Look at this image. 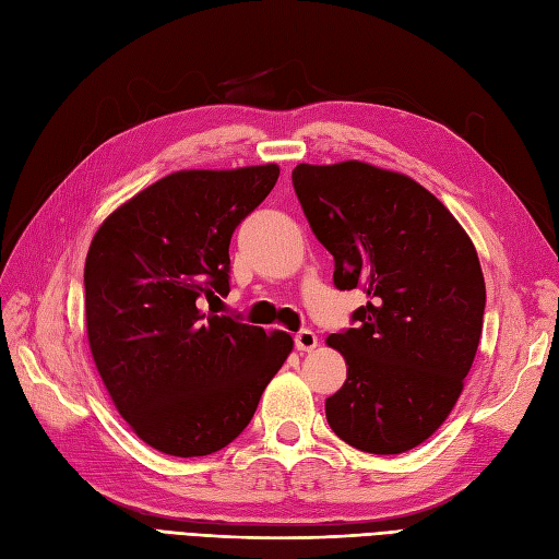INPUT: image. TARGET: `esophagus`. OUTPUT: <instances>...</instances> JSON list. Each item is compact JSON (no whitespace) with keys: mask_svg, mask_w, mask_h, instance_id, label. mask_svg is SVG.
Masks as SVG:
<instances>
[{"mask_svg":"<svg viewBox=\"0 0 559 559\" xmlns=\"http://www.w3.org/2000/svg\"><path fill=\"white\" fill-rule=\"evenodd\" d=\"M317 345H319V337L313 335L311 331H299V333L295 335V347H297V352H311V349H317Z\"/></svg>","mask_w":559,"mask_h":559,"instance_id":"obj_1","label":"esophagus"}]
</instances>
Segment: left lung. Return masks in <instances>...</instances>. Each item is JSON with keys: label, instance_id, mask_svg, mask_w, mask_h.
Masks as SVG:
<instances>
[{"label": "left lung", "instance_id": "1", "mask_svg": "<svg viewBox=\"0 0 559 559\" xmlns=\"http://www.w3.org/2000/svg\"><path fill=\"white\" fill-rule=\"evenodd\" d=\"M293 186L333 283L368 297L328 337L347 380L325 418L349 447L394 455L449 418L479 347L486 288L463 226L418 181L368 163L297 165Z\"/></svg>", "mask_w": 559, "mask_h": 559}]
</instances>
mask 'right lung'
I'll return each instance as SVG.
<instances>
[{"label":"right lung","mask_w":559,"mask_h":559,"mask_svg":"<svg viewBox=\"0 0 559 559\" xmlns=\"http://www.w3.org/2000/svg\"><path fill=\"white\" fill-rule=\"evenodd\" d=\"M278 165L181 169L98 226L84 264L94 364L139 439L167 455H210L252 420L293 352L205 302L228 295L236 226L276 186Z\"/></svg>","instance_id":"add662e5"}]
</instances>
